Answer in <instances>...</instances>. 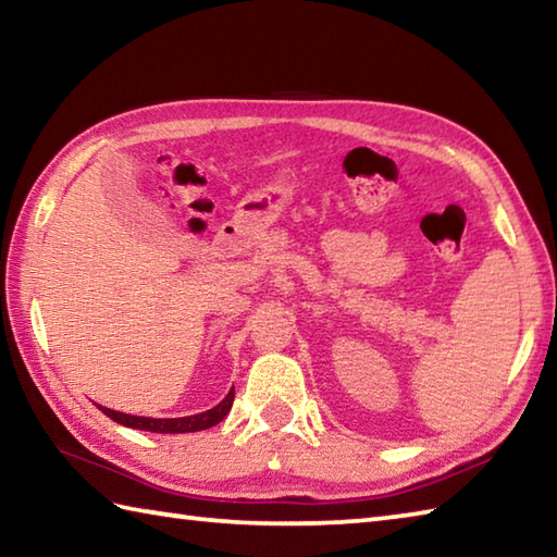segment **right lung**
<instances>
[{"instance_id": "obj_1", "label": "right lung", "mask_w": 557, "mask_h": 557, "mask_svg": "<svg viewBox=\"0 0 557 557\" xmlns=\"http://www.w3.org/2000/svg\"><path fill=\"white\" fill-rule=\"evenodd\" d=\"M234 401V387L227 393L218 407H212L203 413H194V417H180V419H150V417H132V413H122L108 407H100L104 417H110L112 421L128 425V429H138V431H150V433H196V431H206L210 425H218L224 417H227Z\"/></svg>"}]
</instances>
